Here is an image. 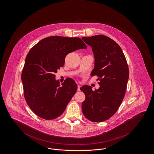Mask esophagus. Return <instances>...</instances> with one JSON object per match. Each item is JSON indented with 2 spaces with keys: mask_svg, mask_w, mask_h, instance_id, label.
Wrapping results in <instances>:
<instances>
[{
  "mask_svg": "<svg viewBox=\"0 0 154 154\" xmlns=\"http://www.w3.org/2000/svg\"><path fill=\"white\" fill-rule=\"evenodd\" d=\"M80 88H81V86L78 85V89H77L78 91H80Z\"/></svg>",
  "mask_w": 154,
  "mask_h": 154,
  "instance_id": "34e87169",
  "label": "esophagus"
}]
</instances>
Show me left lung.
<instances>
[{
  "mask_svg": "<svg viewBox=\"0 0 154 154\" xmlns=\"http://www.w3.org/2000/svg\"><path fill=\"white\" fill-rule=\"evenodd\" d=\"M92 47L95 58L91 76H97L100 88L93 91L90 86L80 89L85 95L82 110L89 120L100 123L116 113L124 97L129 78V68L120 45L109 37L97 35L82 37Z\"/></svg>",
  "mask_w": 154,
  "mask_h": 154,
  "instance_id": "obj_1",
  "label": "left lung"
}]
</instances>
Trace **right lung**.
<instances>
[{"label":"right lung","instance_id":"right-lung-1","mask_svg":"<svg viewBox=\"0 0 154 154\" xmlns=\"http://www.w3.org/2000/svg\"><path fill=\"white\" fill-rule=\"evenodd\" d=\"M78 37L51 36L33 46L26 56L21 73L25 100L31 110L45 120L60 116L77 91L75 81L66 78L61 86L55 73L65 63L66 56L86 48Z\"/></svg>","mask_w":154,"mask_h":154}]
</instances>
